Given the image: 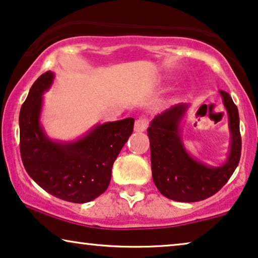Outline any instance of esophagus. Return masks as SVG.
Listing matches in <instances>:
<instances>
[{"mask_svg": "<svg viewBox=\"0 0 258 258\" xmlns=\"http://www.w3.org/2000/svg\"><path fill=\"white\" fill-rule=\"evenodd\" d=\"M147 121L146 118H139L136 120V123H135V131L136 132H144L145 130L147 128Z\"/></svg>", "mask_w": 258, "mask_h": 258, "instance_id": "1", "label": "esophagus"}]
</instances>
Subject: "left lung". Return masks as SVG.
Wrapping results in <instances>:
<instances>
[{"label":"left lung","mask_w":258,"mask_h":258,"mask_svg":"<svg viewBox=\"0 0 258 258\" xmlns=\"http://www.w3.org/2000/svg\"><path fill=\"white\" fill-rule=\"evenodd\" d=\"M229 116L231 144L228 159L222 166H208L186 152L181 142L179 122L187 105L179 104L158 114L147 128L151 147L152 178L159 192L177 202H199L221 190L239 163L242 138L239 115L231 97L219 91Z\"/></svg>","instance_id":"obj_1"}]
</instances>
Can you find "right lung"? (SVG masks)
<instances>
[{"label":"right lung","instance_id":"obj_1","mask_svg":"<svg viewBox=\"0 0 258 258\" xmlns=\"http://www.w3.org/2000/svg\"><path fill=\"white\" fill-rule=\"evenodd\" d=\"M54 73H43L34 82L20 111V151L23 166L35 183L54 197L87 203L104 194L112 166L133 132L135 119L97 125L72 143L50 140L40 123L42 95Z\"/></svg>","mask_w":258,"mask_h":258}]
</instances>
